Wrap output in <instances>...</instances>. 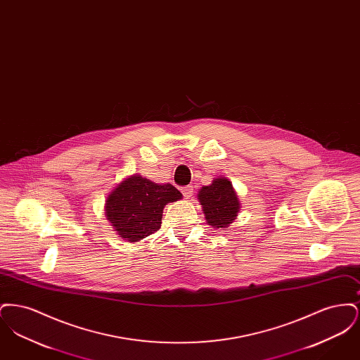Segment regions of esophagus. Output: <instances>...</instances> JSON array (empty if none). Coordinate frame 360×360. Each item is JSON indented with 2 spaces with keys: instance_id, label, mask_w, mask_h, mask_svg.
I'll return each instance as SVG.
<instances>
[{
  "instance_id": "34e87169",
  "label": "esophagus",
  "mask_w": 360,
  "mask_h": 360,
  "mask_svg": "<svg viewBox=\"0 0 360 360\" xmlns=\"http://www.w3.org/2000/svg\"><path fill=\"white\" fill-rule=\"evenodd\" d=\"M182 190V194L185 195V198H190L191 194H193V188L191 186H185V188H181Z\"/></svg>"
}]
</instances>
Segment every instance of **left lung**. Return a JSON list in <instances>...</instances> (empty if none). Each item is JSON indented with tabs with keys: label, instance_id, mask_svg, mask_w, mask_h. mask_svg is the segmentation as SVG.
Segmentation results:
<instances>
[{
	"label": "left lung",
	"instance_id": "obj_1",
	"mask_svg": "<svg viewBox=\"0 0 360 360\" xmlns=\"http://www.w3.org/2000/svg\"><path fill=\"white\" fill-rule=\"evenodd\" d=\"M198 201L202 205L206 223L214 229L228 228L239 214L240 201L232 182L217 176L210 185L198 190Z\"/></svg>",
	"mask_w": 360,
	"mask_h": 360
}]
</instances>
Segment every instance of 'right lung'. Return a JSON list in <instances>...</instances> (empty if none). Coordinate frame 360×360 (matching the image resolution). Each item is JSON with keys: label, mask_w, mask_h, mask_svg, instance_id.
<instances>
[{"label": "right lung", "mask_w": 360, "mask_h": 360, "mask_svg": "<svg viewBox=\"0 0 360 360\" xmlns=\"http://www.w3.org/2000/svg\"><path fill=\"white\" fill-rule=\"evenodd\" d=\"M182 200L170 184H155L132 174L124 178L105 200V216L121 239L136 243L160 228L165 206Z\"/></svg>", "instance_id": "1"}]
</instances>
